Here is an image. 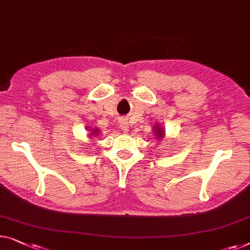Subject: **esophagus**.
Returning a JSON list of instances; mask_svg holds the SVG:
<instances>
[{
  "instance_id": "1",
  "label": "esophagus",
  "mask_w": 250,
  "mask_h": 250,
  "mask_svg": "<svg viewBox=\"0 0 250 250\" xmlns=\"http://www.w3.org/2000/svg\"><path fill=\"white\" fill-rule=\"evenodd\" d=\"M119 127H121V129L123 132H128V123L126 119H121L119 121Z\"/></svg>"
}]
</instances>
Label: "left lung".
I'll return each instance as SVG.
<instances>
[{"instance_id":"8db88e82","label":"left lung","mask_w":250,"mask_h":250,"mask_svg":"<svg viewBox=\"0 0 250 250\" xmlns=\"http://www.w3.org/2000/svg\"><path fill=\"white\" fill-rule=\"evenodd\" d=\"M153 134L155 135V139L162 140L165 137V129L162 128L160 125L155 124L154 127H153Z\"/></svg>"}]
</instances>
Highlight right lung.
Listing matches in <instances>:
<instances>
[{
    "mask_svg": "<svg viewBox=\"0 0 250 250\" xmlns=\"http://www.w3.org/2000/svg\"><path fill=\"white\" fill-rule=\"evenodd\" d=\"M89 131V137L90 139H92L93 136H97L99 134V129L98 128H91L90 127V129H88Z\"/></svg>",
    "mask_w": 250,
    "mask_h": 250,
    "instance_id": "right-lung-1",
    "label": "right lung"
}]
</instances>
